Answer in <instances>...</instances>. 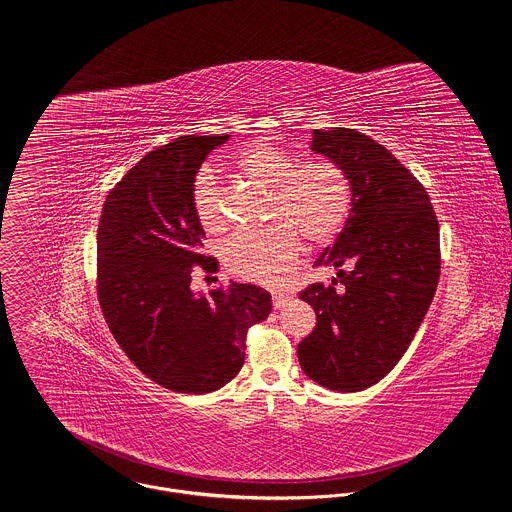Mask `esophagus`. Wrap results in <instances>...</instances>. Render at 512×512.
Returning <instances> with one entry per match:
<instances>
[{
    "instance_id": "esophagus-1",
    "label": "esophagus",
    "mask_w": 512,
    "mask_h": 512,
    "mask_svg": "<svg viewBox=\"0 0 512 512\" xmlns=\"http://www.w3.org/2000/svg\"><path fill=\"white\" fill-rule=\"evenodd\" d=\"M289 298L291 294H287V291H273V306L279 310L289 302Z\"/></svg>"
}]
</instances>
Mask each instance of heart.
Wrapping results in <instances>:
<instances>
[{
  "label": "heart",
  "instance_id": "1",
  "mask_svg": "<svg viewBox=\"0 0 512 512\" xmlns=\"http://www.w3.org/2000/svg\"><path fill=\"white\" fill-rule=\"evenodd\" d=\"M235 164L247 180L271 190L267 221L273 225L233 235L223 245V261L241 279L279 285L298 263L300 239L320 247L338 235L352 204L350 180L328 160L296 166L294 156L265 141L243 148ZM192 206L204 231L225 229L221 188L210 168H202L194 178Z\"/></svg>",
  "mask_w": 512,
  "mask_h": 512
}]
</instances>
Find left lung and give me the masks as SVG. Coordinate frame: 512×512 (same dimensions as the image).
<instances>
[{
    "mask_svg": "<svg viewBox=\"0 0 512 512\" xmlns=\"http://www.w3.org/2000/svg\"><path fill=\"white\" fill-rule=\"evenodd\" d=\"M310 150L344 170L352 204L314 261L336 277L300 294L318 324L298 358L314 383L356 393L391 373L419 330L440 279V227L425 188L369 135L314 129Z\"/></svg>",
    "mask_w": 512,
    "mask_h": 512,
    "instance_id": "obj_1",
    "label": "left lung"
}]
</instances>
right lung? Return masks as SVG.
<instances>
[{
  "mask_svg": "<svg viewBox=\"0 0 512 512\" xmlns=\"http://www.w3.org/2000/svg\"><path fill=\"white\" fill-rule=\"evenodd\" d=\"M229 135H184L137 162L111 190L97 231L99 302L111 334L154 383L188 395L225 387L245 362V338L271 314L251 283L190 289L210 271L192 206L194 178Z\"/></svg>",
  "mask_w": 512,
  "mask_h": 512,
  "instance_id": "right-lung-1",
  "label": "right lung"
}]
</instances>
